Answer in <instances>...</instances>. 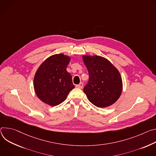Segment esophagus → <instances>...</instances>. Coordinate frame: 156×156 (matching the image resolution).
<instances>
[{
	"label": "esophagus",
	"mask_w": 156,
	"mask_h": 156,
	"mask_svg": "<svg viewBox=\"0 0 156 156\" xmlns=\"http://www.w3.org/2000/svg\"><path fill=\"white\" fill-rule=\"evenodd\" d=\"M76 87L77 88H79V89H82V88H83V83L81 82V83H80L79 84L76 85Z\"/></svg>",
	"instance_id": "esophagus-1"
}]
</instances>
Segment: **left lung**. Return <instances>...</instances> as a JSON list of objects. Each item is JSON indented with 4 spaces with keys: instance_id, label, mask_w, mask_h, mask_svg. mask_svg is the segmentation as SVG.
Masks as SVG:
<instances>
[{
    "instance_id": "1",
    "label": "left lung",
    "mask_w": 156,
    "mask_h": 156,
    "mask_svg": "<svg viewBox=\"0 0 156 156\" xmlns=\"http://www.w3.org/2000/svg\"><path fill=\"white\" fill-rule=\"evenodd\" d=\"M89 79L83 88L89 100L95 106L105 108L118 100L123 90L122 78L117 68L102 56L83 55Z\"/></svg>"
}]
</instances>
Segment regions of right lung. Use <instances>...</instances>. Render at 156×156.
<instances>
[{"label": "right lung", "instance_id": "obj_1", "mask_svg": "<svg viewBox=\"0 0 156 156\" xmlns=\"http://www.w3.org/2000/svg\"><path fill=\"white\" fill-rule=\"evenodd\" d=\"M71 58L64 54L52 55L38 68L33 79L34 92L38 98L50 106L63 102L75 86L66 69Z\"/></svg>", "mask_w": 156, "mask_h": 156}]
</instances>
